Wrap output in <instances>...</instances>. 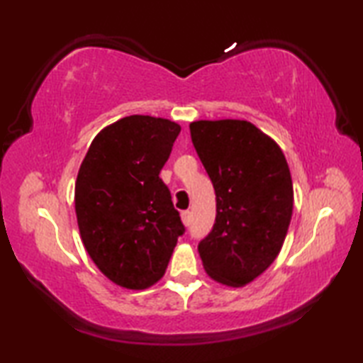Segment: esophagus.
<instances>
[{
  "label": "esophagus",
  "mask_w": 363,
  "mask_h": 363,
  "mask_svg": "<svg viewBox=\"0 0 363 363\" xmlns=\"http://www.w3.org/2000/svg\"><path fill=\"white\" fill-rule=\"evenodd\" d=\"M181 218H182V224L186 227H189L190 223H192V213H190V211H182Z\"/></svg>",
  "instance_id": "obj_1"
}]
</instances>
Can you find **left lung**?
I'll use <instances>...</instances> for the list:
<instances>
[{
	"label": "left lung",
	"mask_w": 363,
	"mask_h": 363,
	"mask_svg": "<svg viewBox=\"0 0 363 363\" xmlns=\"http://www.w3.org/2000/svg\"><path fill=\"white\" fill-rule=\"evenodd\" d=\"M190 138L216 192V220L199 243L206 274L245 286L279 256L293 214L284 152L245 120L190 123Z\"/></svg>",
	"instance_id": "obj_1"
}]
</instances>
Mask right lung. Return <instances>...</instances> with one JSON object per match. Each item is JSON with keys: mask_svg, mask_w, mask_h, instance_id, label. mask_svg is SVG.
Segmentation results:
<instances>
[{"mask_svg": "<svg viewBox=\"0 0 363 363\" xmlns=\"http://www.w3.org/2000/svg\"><path fill=\"white\" fill-rule=\"evenodd\" d=\"M179 133L174 121L125 116L97 134L78 171L75 211L84 248L107 279L128 290L163 277L186 230L160 179Z\"/></svg>", "mask_w": 363, "mask_h": 363, "instance_id": "1", "label": "right lung"}]
</instances>
